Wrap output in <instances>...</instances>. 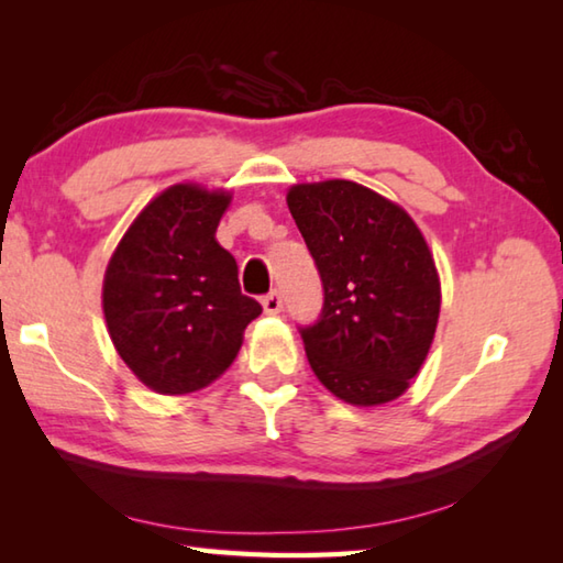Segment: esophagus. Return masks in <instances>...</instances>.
Instances as JSON below:
<instances>
[{
  "instance_id": "esophagus-1",
  "label": "esophagus",
  "mask_w": 563,
  "mask_h": 563,
  "mask_svg": "<svg viewBox=\"0 0 563 563\" xmlns=\"http://www.w3.org/2000/svg\"><path fill=\"white\" fill-rule=\"evenodd\" d=\"M263 310L268 312V316H278V312L283 310V298L278 290H271L268 295H263Z\"/></svg>"
}]
</instances>
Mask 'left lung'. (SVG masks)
I'll return each instance as SVG.
<instances>
[{
  "label": "left lung",
  "instance_id": "1",
  "mask_svg": "<svg viewBox=\"0 0 563 563\" xmlns=\"http://www.w3.org/2000/svg\"><path fill=\"white\" fill-rule=\"evenodd\" d=\"M288 208L322 280V310L300 328L312 373L357 407L393 402L430 352L440 275L402 208L352 180L300 184Z\"/></svg>",
  "mask_w": 563,
  "mask_h": 563
}]
</instances>
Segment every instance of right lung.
I'll list each match as a JSON object with an SVG mask.
<instances>
[{"label": "right lung", "mask_w": 563, "mask_h": 563, "mask_svg": "<svg viewBox=\"0 0 563 563\" xmlns=\"http://www.w3.org/2000/svg\"><path fill=\"white\" fill-rule=\"evenodd\" d=\"M228 203L225 190L166 188L131 223L103 275L113 347L161 395L196 393L221 377L263 312L216 241Z\"/></svg>", "instance_id": "1"}]
</instances>
